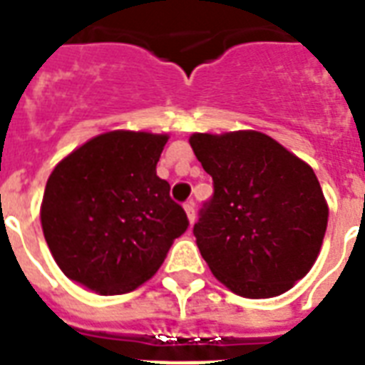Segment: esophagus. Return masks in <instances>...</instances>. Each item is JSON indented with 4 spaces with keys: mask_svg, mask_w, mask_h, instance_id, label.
<instances>
[{
    "mask_svg": "<svg viewBox=\"0 0 365 365\" xmlns=\"http://www.w3.org/2000/svg\"><path fill=\"white\" fill-rule=\"evenodd\" d=\"M183 208H185V214H187L189 222L193 223L195 222V200L189 199L185 205H183Z\"/></svg>",
    "mask_w": 365,
    "mask_h": 365,
    "instance_id": "1",
    "label": "esophagus"
}]
</instances>
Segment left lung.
<instances>
[{"label": "left lung", "instance_id": "left-lung-1", "mask_svg": "<svg viewBox=\"0 0 365 365\" xmlns=\"http://www.w3.org/2000/svg\"><path fill=\"white\" fill-rule=\"evenodd\" d=\"M214 182L193 235L214 277L235 294L263 299L311 271L328 225L317 174L261 132L189 138Z\"/></svg>", "mask_w": 365, "mask_h": 365}]
</instances>
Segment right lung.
Instances as JSON below:
<instances>
[{
    "label": "right lung",
    "mask_w": 365,
    "mask_h": 365,
    "mask_svg": "<svg viewBox=\"0 0 365 365\" xmlns=\"http://www.w3.org/2000/svg\"><path fill=\"white\" fill-rule=\"evenodd\" d=\"M168 136L115 130L56 165L41 205L43 235L66 277L102 295L126 294L157 272L187 214L157 176Z\"/></svg>",
    "instance_id": "1"
}]
</instances>
